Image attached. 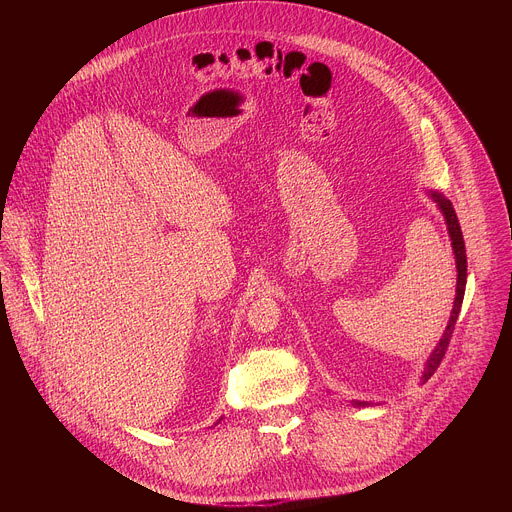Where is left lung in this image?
I'll return each mask as SVG.
<instances>
[{"label":"left lung","mask_w":512,"mask_h":512,"mask_svg":"<svg viewBox=\"0 0 512 512\" xmlns=\"http://www.w3.org/2000/svg\"><path fill=\"white\" fill-rule=\"evenodd\" d=\"M429 198L440 206L444 218H446V225H448V233H450V241H452V249H454V255H456V269H458V281H456V298H454V308H452V316H450V322L444 330V336L440 338V342H437V346L433 348V352L429 354L427 362H425V369H423V375H421V383L429 381L431 375L437 371V367H440L444 356H446V350H448V344H450V338L454 334V328H456V320H458V314H460V308H462V302H464V291H466V275H468V261H466V245H464V237H462V229H460V223H458V216H456V210L452 206V202L442 194V192H435V190H429ZM354 407H367L371 403L367 401H352Z\"/></svg>","instance_id":"left-lung-1"}]
</instances>
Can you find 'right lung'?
Segmentation results:
<instances>
[{
    "instance_id": "right-lung-1",
    "label": "right lung",
    "mask_w": 512,
    "mask_h": 512,
    "mask_svg": "<svg viewBox=\"0 0 512 512\" xmlns=\"http://www.w3.org/2000/svg\"><path fill=\"white\" fill-rule=\"evenodd\" d=\"M218 421H221V419H218Z\"/></svg>"
}]
</instances>
